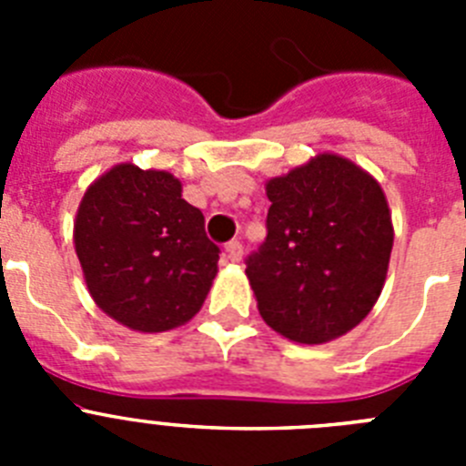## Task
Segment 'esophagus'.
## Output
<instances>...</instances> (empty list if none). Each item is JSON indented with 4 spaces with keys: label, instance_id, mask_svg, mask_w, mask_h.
<instances>
[{
    "label": "esophagus",
    "instance_id": "34e87169",
    "mask_svg": "<svg viewBox=\"0 0 466 466\" xmlns=\"http://www.w3.org/2000/svg\"><path fill=\"white\" fill-rule=\"evenodd\" d=\"M242 254H245V247H242L240 240H230L228 245H226V257H228L233 263L240 261Z\"/></svg>",
    "mask_w": 466,
    "mask_h": 466
}]
</instances>
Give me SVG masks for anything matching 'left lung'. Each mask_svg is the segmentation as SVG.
Returning <instances> with one entry per match:
<instances>
[{
    "instance_id": "left-lung-1",
    "label": "left lung",
    "mask_w": 466,
    "mask_h": 466,
    "mask_svg": "<svg viewBox=\"0 0 466 466\" xmlns=\"http://www.w3.org/2000/svg\"><path fill=\"white\" fill-rule=\"evenodd\" d=\"M268 236L247 258L263 322L303 345L357 327L385 287L394 228L378 179L339 154H317L266 182Z\"/></svg>"
}]
</instances>
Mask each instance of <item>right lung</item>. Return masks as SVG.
Masks as SVG:
<instances>
[{
	"mask_svg": "<svg viewBox=\"0 0 466 466\" xmlns=\"http://www.w3.org/2000/svg\"><path fill=\"white\" fill-rule=\"evenodd\" d=\"M74 249L102 312L139 333L182 327L203 308L219 247L166 170L118 163L86 188Z\"/></svg>",
	"mask_w": 466,
	"mask_h": 466,
	"instance_id": "add662e5",
	"label": "right lung"
}]
</instances>
